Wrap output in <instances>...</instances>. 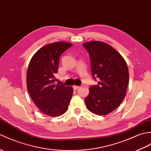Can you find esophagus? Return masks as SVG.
Returning <instances> with one entry per match:
<instances>
[{"label": "esophagus", "mask_w": 151, "mask_h": 151, "mask_svg": "<svg viewBox=\"0 0 151 151\" xmlns=\"http://www.w3.org/2000/svg\"><path fill=\"white\" fill-rule=\"evenodd\" d=\"M79 86H73V89H74V90H77L78 88H79Z\"/></svg>", "instance_id": "1"}]
</instances>
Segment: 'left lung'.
<instances>
[{
    "instance_id": "8db88e82",
    "label": "left lung",
    "mask_w": 151,
    "mask_h": 151,
    "mask_svg": "<svg viewBox=\"0 0 151 151\" xmlns=\"http://www.w3.org/2000/svg\"><path fill=\"white\" fill-rule=\"evenodd\" d=\"M83 45L88 51L93 78H99L91 86L86 97L87 108L91 113L106 115L115 110L124 100L129 83V70L124 58L107 43L91 41Z\"/></svg>"
}]
</instances>
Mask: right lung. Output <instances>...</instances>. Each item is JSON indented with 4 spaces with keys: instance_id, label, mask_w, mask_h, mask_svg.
I'll return each instance as SVG.
<instances>
[{
    "instance_id": "1",
    "label": "right lung",
    "mask_w": 151,
    "mask_h": 151,
    "mask_svg": "<svg viewBox=\"0 0 151 151\" xmlns=\"http://www.w3.org/2000/svg\"><path fill=\"white\" fill-rule=\"evenodd\" d=\"M72 45L65 42L49 44L35 52L28 65V92L42 113L50 116L64 114L73 96L72 87L55 83L60 55Z\"/></svg>"
}]
</instances>
